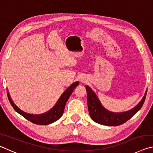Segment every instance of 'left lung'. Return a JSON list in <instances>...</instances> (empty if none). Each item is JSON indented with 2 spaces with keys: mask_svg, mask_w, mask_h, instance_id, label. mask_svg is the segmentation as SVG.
Instances as JSON below:
<instances>
[{
  "mask_svg": "<svg viewBox=\"0 0 153 153\" xmlns=\"http://www.w3.org/2000/svg\"><path fill=\"white\" fill-rule=\"evenodd\" d=\"M86 89L88 107L90 117L96 123L108 126L121 125L132 117L143 105L147 92L146 91L141 101L132 109L123 113H113L105 109L102 107L95 93L90 89V88L86 86Z\"/></svg>",
  "mask_w": 153,
  "mask_h": 153,
  "instance_id": "left-lung-1",
  "label": "left lung"
}]
</instances>
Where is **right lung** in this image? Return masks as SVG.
<instances>
[{
    "instance_id": "right-lung-1",
    "label": "right lung",
    "mask_w": 153,
    "mask_h": 153,
    "mask_svg": "<svg viewBox=\"0 0 153 153\" xmlns=\"http://www.w3.org/2000/svg\"><path fill=\"white\" fill-rule=\"evenodd\" d=\"M78 85V82H76L74 83L73 84H71L68 88L65 90V91L63 93V94L61 96L60 98L59 99L57 102L56 103V105L50 111H48V112L44 114H41V115H32V114L24 112V111L20 110L14 104L13 102L12 101L8 91H7V97H8L9 102L15 111H17L18 113H19L21 115H22L26 120L31 121L33 123L38 124V125H48V124L55 122L56 120H58L59 118L61 117V116L63 114L64 108L65 107L67 100L70 97L74 90Z\"/></svg>"
}]
</instances>
